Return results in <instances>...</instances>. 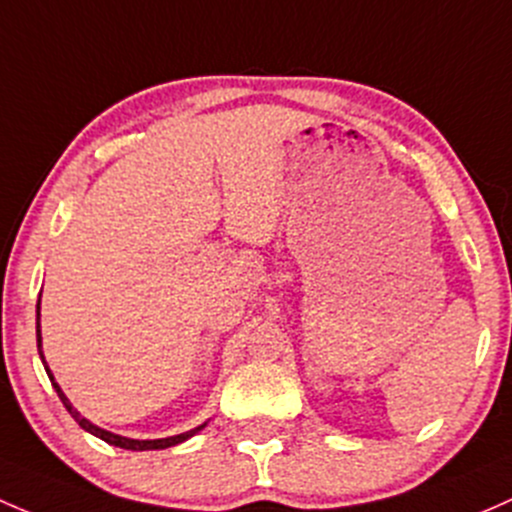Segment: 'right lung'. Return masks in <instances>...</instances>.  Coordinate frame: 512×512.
I'll return each instance as SVG.
<instances>
[{
	"mask_svg": "<svg viewBox=\"0 0 512 512\" xmlns=\"http://www.w3.org/2000/svg\"><path fill=\"white\" fill-rule=\"evenodd\" d=\"M39 303H41V298H39ZM36 342H39V355H41V362H44V367H46L44 352H41V328H39V325H36ZM46 372H49V379H51V382H54V377H51V370H49V367H46ZM54 389H56V394H59V399H61V402H63V407H66V409H68V414H71L73 419L78 421V426H81V429H86L88 434H93V436H98V439H103L105 444H110V446H120V449H128V451H152V449H167V446L182 444V441H187L189 436H194V434H197V431H202L204 426H207V424H202V426H197V429H192V431H184V434H179V436H170V439H155V441H138V439H125V436L110 434V431L100 429V426L91 424V421H88V419H83V416L78 414L76 409L71 407V402H68V399H66V394L61 392V387H59V384H56V382H54Z\"/></svg>",
	"mask_w": 512,
	"mask_h": 512,
	"instance_id": "add662e5",
	"label": "right lung"
}]
</instances>
